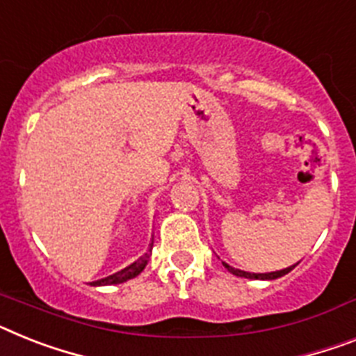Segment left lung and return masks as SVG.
<instances>
[{
    "label": "left lung",
    "mask_w": 356,
    "mask_h": 356,
    "mask_svg": "<svg viewBox=\"0 0 356 356\" xmlns=\"http://www.w3.org/2000/svg\"><path fill=\"white\" fill-rule=\"evenodd\" d=\"M297 266V264H295ZM295 266H289V268H286V270H280V271H271V273H248V271H241V270H235V268H232V266H228L226 262H224V268L229 271V273L237 275V277H244V279H268V280H273V279H279V277H284L286 273H289V271L293 270Z\"/></svg>",
    "instance_id": "1"
}]
</instances>
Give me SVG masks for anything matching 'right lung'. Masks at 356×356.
<instances>
[{"label": "right lung", "instance_id": "add662e5", "mask_svg": "<svg viewBox=\"0 0 356 356\" xmlns=\"http://www.w3.org/2000/svg\"><path fill=\"white\" fill-rule=\"evenodd\" d=\"M152 246H154V243L150 244V252L145 253V257H141L139 261H136V262H134V264H130V266H128V268H124V270L118 271V273L110 275V277H104V279H101V280H95V282H92V284H94V286L121 284V282H124V280L134 279V277H137V275H139L143 270H145V266L148 264V259H150V253H152Z\"/></svg>", "mask_w": 356, "mask_h": 356}]
</instances>
